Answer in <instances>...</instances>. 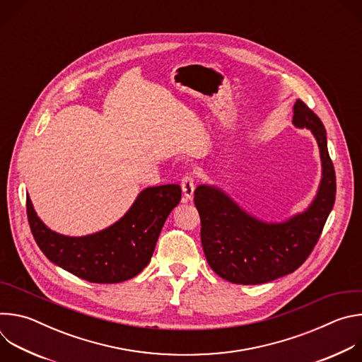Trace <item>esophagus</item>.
Wrapping results in <instances>:
<instances>
[{
    "instance_id": "esophagus-1",
    "label": "esophagus",
    "mask_w": 362,
    "mask_h": 362,
    "mask_svg": "<svg viewBox=\"0 0 362 362\" xmlns=\"http://www.w3.org/2000/svg\"><path fill=\"white\" fill-rule=\"evenodd\" d=\"M182 190H183V200H192L193 199V193H194V180L190 175H186L182 179Z\"/></svg>"
}]
</instances>
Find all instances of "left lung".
<instances>
[{
    "instance_id": "obj_1",
    "label": "left lung",
    "mask_w": 362,
    "mask_h": 362,
    "mask_svg": "<svg viewBox=\"0 0 362 362\" xmlns=\"http://www.w3.org/2000/svg\"><path fill=\"white\" fill-rule=\"evenodd\" d=\"M292 124L311 130L322 166L318 192L303 212L284 222H265L242 209L221 187L200 185L194 190L206 259L221 278L232 284H265L296 271L317 245L334 208L337 182L325 127L300 100L293 105Z\"/></svg>"
}]
</instances>
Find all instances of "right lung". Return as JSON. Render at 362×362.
<instances>
[{"mask_svg":"<svg viewBox=\"0 0 362 362\" xmlns=\"http://www.w3.org/2000/svg\"><path fill=\"white\" fill-rule=\"evenodd\" d=\"M179 185L146 187L132 208L112 226L86 236H66L47 228L27 196L33 236L48 259L94 284H117L134 278L151 259L160 230L179 204Z\"/></svg>","mask_w":362,"mask_h":362,"instance_id":"add662e5","label":"right lung"}]
</instances>
